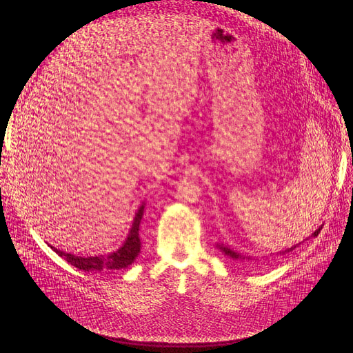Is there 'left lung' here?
Returning a JSON list of instances; mask_svg holds the SVG:
<instances>
[{
	"label": "left lung",
	"mask_w": 353,
	"mask_h": 353,
	"mask_svg": "<svg viewBox=\"0 0 353 353\" xmlns=\"http://www.w3.org/2000/svg\"><path fill=\"white\" fill-rule=\"evenodd\" d=\"M320 230H321V226L319 228V229H316V232H312V234L308 236V238H316L319 234H320ZM306 238V239H308ZM306 239H303V241H306ZM303 241H301L299 244H294L292 247H290V249H285V250H282V252H279L281 254H285V253H290V252H292L296 249V247H299L301 245ZM216 247H219V249L224 253V254H228V256H230L232 259H236V261H247V262H253V264H258L259 262V258H256V256H245V254H241V253H238V252H235L234 249H230V247H226L224 244H221V243H216Z\"/></svg>",
	"instance_id": "1"
}]
</instances>
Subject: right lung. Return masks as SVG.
<instances>
[{
  "label": "right lung",
  "instance_id": "add662e5",
  "mask_svg": "<svg viewBox=\"0 0 353 353\" xmlns=\"http://www.w3.org/2000/svg\"><path fill=\"white\" fill-rule=\"evenodd\" d=\"M145 203H142L138 211L134 212L133 221L127 238L124 243L118 247L117 250L110 252L108 254H95V256H77L74 253H66L63 250H59L56 247L50 245L59 256L68 261L71 265L81 270V272H115V270L127 268L132 265L134 259L138 258L141 252V239H139V226L142 215H144Z\"/></svg>",
  "mask_w": 353,
  "mask_h": 353
}]
</instances>
